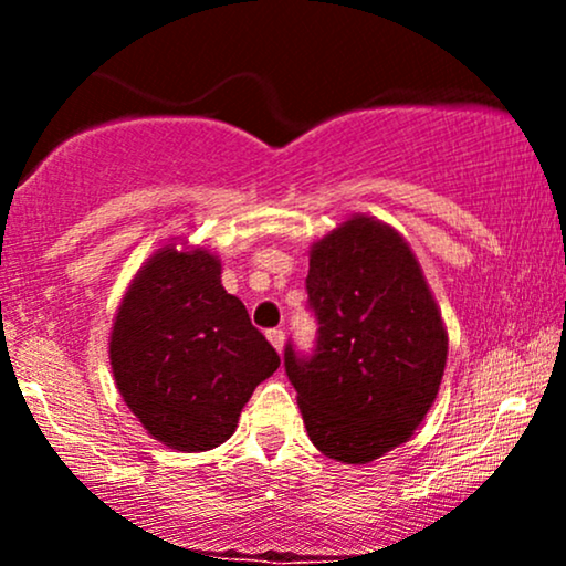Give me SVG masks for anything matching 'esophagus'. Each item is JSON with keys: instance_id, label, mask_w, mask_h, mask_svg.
I'll use <instances>...</instances> for the list:
<instances>
[{"instance_id": "1", "label": "esophagus", "mask_w": 566, "mask_h": 566, "mask_svg": "<svg viewBox=\"0 0 566 566\" xmlns=\"http://www.w3.org/2000/svg\"><path fill=\"white\" fill-rule=\"evenodd\" d=\"M265 337H269L271 346H274L279 354H282V350H284V333H282V329H269V333H265Z\"/></svg>"}]
</instances>
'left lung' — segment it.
I'll list each match as a JSON object with an SVG mask.
<instances>
[{
    "label": "left lung",
    "instance_id": "left-lung-1",
    "mask_svg": "<svg viewBox=\"0 0 566 566\" xmlns=\"http://www.w3.org/2000/svg\"><path fill=\"white\" fill-rule=\"evenodd\" d=\"M305 290L316 350H284L305 431L327 458L373 463L412 437L439 394L447 327L437 297L407 239L369 216L311 244Z\"/></svg>",
    "mask_w": 566,
    "mask_h": 566
}]
</instances>
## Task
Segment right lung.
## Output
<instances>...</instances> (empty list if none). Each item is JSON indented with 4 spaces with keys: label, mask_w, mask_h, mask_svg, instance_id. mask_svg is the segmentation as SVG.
I'll return each instance as SVG.
<instances>
[{
    "label": "right lung",
    "mask_w": 566,
    "mask_h": 566,
    "mask_svg": "<svg viewBox=\"0 0 566 566\" xmlns=\"http://www.w3.org/2000/svg\"><path fill=\"white\" fill-rule=\"evenodd\" d=\"M205 247H159L116 308L108 359L129 412L178 452H205L237 431L279 354L252 327L244 303L220 284Z\"/></svg>",
    "instance_id": "1"
}]
</instances>
